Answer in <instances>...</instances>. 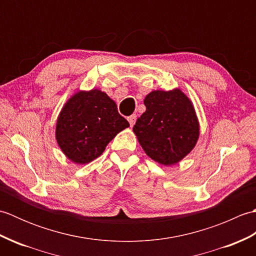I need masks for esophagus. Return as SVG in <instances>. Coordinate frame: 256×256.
Masks as SVG:
<instances>
[{"instance_id": "1", "label": "esophagus", "mask_w": 256, "mask_h": 256, "mask_svg": "<svg viewBox=\"0 0 256 256\" xmlns=\"http://www.w3.org/2000/svg\"><path fill=\"white\" fill-rule=\"evenodd\" d=\"M128 121L130 123V125H131V126H133V125L135 124V121H136V116H135V114H133V116H130L128 118Z\"/></svg>"}]
</instances>
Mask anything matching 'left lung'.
<instances>
[{"label":"left lung","mask_w":256,"mask_h":256,"mask_svg":"<svg viewBox=\"0 0 256 256\" xmlns=\"http://www.w3.org/2000/svg\"><path fill=\"white\" fill-rule=\"evenodd\" d=\"M146 111L133 131L145 153L162 165L180 162L194 148L199 124L188 96L179 89L156 90L146 96Z\"/></svg>","instance_id":"obj_1"}]
</instances>
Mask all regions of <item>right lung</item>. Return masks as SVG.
<instances>
[{
    "instance_id": "add662e5",
    "label": "right lung",
    "mask_w": 256,
    "mask_h": 256,
    "mask_svg": "<svg viewBox=\"0 0 256 256\" xmlns=\"http://www.w3.org/2000/svg\"><path fill=\"white\" fill-rule=\"evenodd\" d=\"M128 126L116 102L104 92L80 91L59 114L56 138L69 160L86 164L99 157L116 135Z\"/></svg>"
}]
</instances>
